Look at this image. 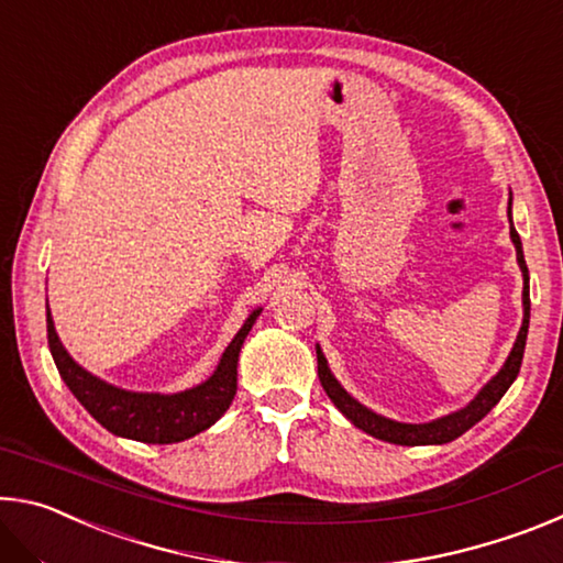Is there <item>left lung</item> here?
Instances as JSON below:
<instances>
[{"instance_id": "obj_1", "label": "left lung", "mask_w": 563, "mask_h": 563, "mask_svg": "<svg viewBox=\"0 0 563 563\" xmlns=\"http://www.w3.org/2000/svg\"><path fill=\"white\" fill-rule=\"evenodd\" d=\"M509 211H511V198H509ZM509 235L514 241V247H517V261L519 268L523 273V322L519 330V338L514 342V347L509 352L507 362L499 369V375L492 379V383L476 395L470 405L460 412L446 415L442 419H434V422L427 424H402V422H393V419H385L375 412H369L367 407H362L357 399H352L345 389L340 387V383L335 377L330 375L325 355H322L318 347V377L320 385L325 389L328 397L335 402V407L345 415L352 424L360 427L362 432L373 434L375 440L383 442H393V444H407V446H417V444H446L462 437L470 427H474L479 422L482 417L489 415V409L499 402L504 397V393L511 387L514 379H517L519 369H521V360H523V347H527V332H529V310H531V300H529V268L527 261H523V251H521V241L519 233L514 231L511 225V216H509Z\"/></svg>"}]
</instances>
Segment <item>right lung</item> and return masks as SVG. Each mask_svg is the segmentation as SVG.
<instances>
[{"mask_svg":"<svg viewBox=\"0 0 563 563\" xmlns=\"http://www.w3.org/2000/svg\"><path fill=\"white\" fill-rule=\"evenodd\" d=\"M258 316L261 310H253V316L238 330L211 379L178 395L126 393V389L107 385L89 375L87 369L76 365L59 338H56L49 308H46V338H49L52 357L66 387L71 389L74 397L89 409V415L101 427H107L109 432L119 437H126V440L174 444L208 430L231 407L238 383V352H241L243 340Z\"/></svg>","mask_w":563,"mask_h":563,"instance_id":"obj_1","label":"right lung"}]
</instances>
